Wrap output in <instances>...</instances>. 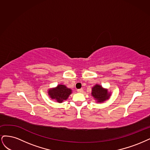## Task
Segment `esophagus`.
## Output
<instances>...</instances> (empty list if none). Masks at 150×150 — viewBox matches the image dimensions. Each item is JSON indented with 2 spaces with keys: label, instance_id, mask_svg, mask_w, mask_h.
I'll list each match as a JSON object with an SVG mask.
<instances>
[{
  "label": "esophagus",
  "instance_id": "34e87169",
  "mask_svg": "<svg viewBox=\"0 0 150 150\" xmlns=\"http://www.w3.org/2000/svg\"><path fill=\"white\" fill-rule=\"evenodd\" d=\"M77 91H78L79 93H83V90L81 88V89H78L77 90Z\"/></svg>",
  "mask_w": 150,
  "mask_h": 150
}]
</instances>
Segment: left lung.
I'll list each match as a JSON object with an SVG mask.
<instances>
[{
  "instance_id": "obj_1",
  "label": "left lung",
  "mask_w": 150,
  "mask_h": 150,
  "mask_svg": "<svg viewBox=\"0 0 150 150\" xmlns=\"http://www.w3.org/2000/svg\"><path fill=\"white\" fill-rule=\"evenodd\" d=\"M91 95L96 100V103H103L108 100L111 96V92L107 88H103L99 84H96L91 88Z\"/></svg>"
}]
</instances>
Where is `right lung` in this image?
Masks as SVG:
<instances>
[{
	"label": "right lung",
	"instance_id": "1",
	"mask_svg": "<svg viewBox=\"0 0 150 150\" xmlns=\"http://www.w3.org/2000/svg\"><path fill=\"white\" fill-rule=\"evenodd\" d=\"M72 93L70 88L67 87L65 85H58L56 87L48 90V95L52 100H55L58 103H62L67 100Z\"/></svg>",
	"mask_w": 150,
	"mask_h": 150
}]
</instances>
